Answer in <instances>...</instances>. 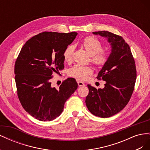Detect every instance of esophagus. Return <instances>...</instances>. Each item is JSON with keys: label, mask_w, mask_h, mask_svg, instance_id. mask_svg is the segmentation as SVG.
<instances>
[{"label": "esophagus", "mask_w": 150, "mask_h": 150, "mask_svg": "<svg viewBox=\"0 0 150 150\" xmlns=\"http://www.w3.org/2000/svg\"><path fill=\"white\" fill-rule=\"evenodd\" d=\"M78 84L79 86H85L84 83L83 82H82V81H78Z\"/></svg>", "instance_id": "obj_1"}]
</instances>
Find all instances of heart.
<instances>
[{
  "mask_svg": "<svg viewBox=\"0 0 150 150\" xmlns=\"http://www.w3.org/2000/svg\"><path fill=\"white\" fill-rule=\"evenodd\" d=\"M83 46L89 55L91 56V61L94 64L102 65L105 63L108 58V55L104 52L101 51L103 45L99 40L94 37H88L83 41ZM75 47L73 45L67 46L63 53V57L66 62H70L72 59V56ZM93 72L91 67L89 66H83L75 65L69 71L70 76L78 79H85L87 76Z\"/></svg>",
  "mask_w": 150,
  "mask_h": 150,
  "instance_id": "heart-1",
  "label": "heart"
}]
</instances>
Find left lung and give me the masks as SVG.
<instances>
[{"label":"left lung","mask_w":150,"mask_h":150,"mask_svg":"<svg viewBox=\"0 0 150 150\" xmlns=\"http://www.w3.org/2000/svg\"><path fill=\"white\" fill-rule=\"evenodd\" d=\"M93 34L106 38L111 50L97 76L106 81L104 88L97 89L88 84L89 94L85 102L93 115L106 118L120 112L128 103L137 79V70L130 47L123 38L105 30Z\"/></svg>","instance_id":"8db88e82"}]
</instances>
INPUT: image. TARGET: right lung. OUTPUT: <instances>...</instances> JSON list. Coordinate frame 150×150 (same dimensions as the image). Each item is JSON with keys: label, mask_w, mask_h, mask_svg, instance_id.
Segmentation results:
<instances>
[{"label": "right lung", "mask_w": 150, "mask_h": 150, "mask_svg": "<svg viewBox=\"0 0 150 150\" xmlns=\"http://www.w3.org/2000/svg\"><path fill=\"white\" fill-rule=\"evenodd\" d=\"M77 33L44 32L25 42L15 64V81L22 107L34 118L52 121L59 116L65 102L78 89L74 78H68L56 89L50 79L53 72L64 69V50Z\"/></svg>", "instance_id": "obj_1"}]
</instances>
